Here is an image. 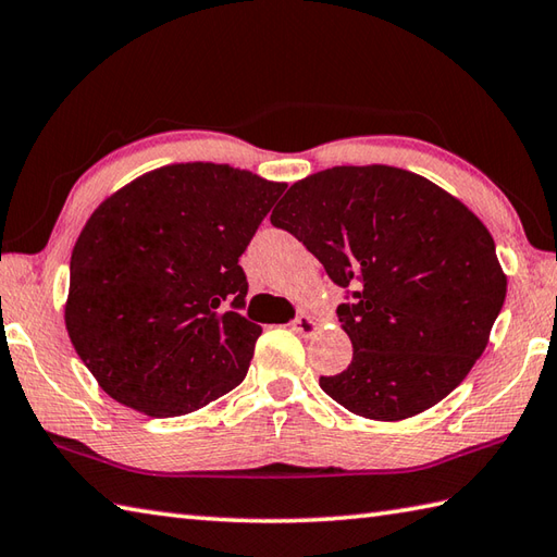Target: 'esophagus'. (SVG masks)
Masks as SVG:
<instances>
[{
    "mask_svg": "<svg viewBox=\"0 0 557 557\" xmlns=\"http://www.w3.org/2000/svg\"><path fill=\"white\" fill-rule=\"evenodd\" d=\"M292 330L294 333H299L301 337H309V335H313L315 330H318V323L313 321L311 315H306V313H301V315H297L292 321Z\"/></svg>",
    "mask_w": 557,
    "mask_h": 557,
    "instance_id": "34e87169",
    "label": "esophagus"
}]
</instances>
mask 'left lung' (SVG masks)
<instances>
[{
    "mask_svg": "<svg viewBox=\"0 0 557 557\" xmlns=\"http://www.w3.org/2000/svg\"><path fill=\"white\" fill-rule=\"evenodd\" d=\"M270 222L347 289L351 363L321 375L337 405L375 421L431 409L488 345L507 280L483 222L407 170L333 168L294 184Z\"/></svg>",
    "mask_w": 557,
    "mask_h": 557,
    "instance_id": "1",
    "label": "left lung"
}]
</instances>
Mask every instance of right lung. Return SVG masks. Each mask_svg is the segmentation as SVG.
<instances>
[{
	"label": "right lung",
	"mask_w": 557,
	"mask_h": 557,
	"mask_svg": "<svg viewBox=\"0 0 557 557\" xmlns=\"http://www.w3.org/2000/svg\"><path fill=\"white\" fill-rule=\"evenodd\" d=\"M287 184L186 162L92 212L71 253L66 330L112 399L182 417L244 381L260 325L239 258Z\"/></svg>",
	"instance_id": "right-lung-1"
}]
</instances>
